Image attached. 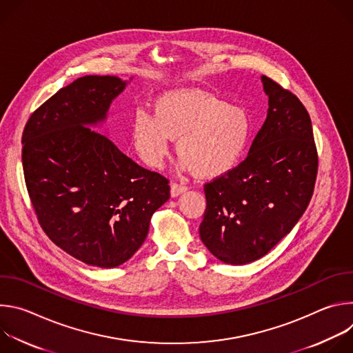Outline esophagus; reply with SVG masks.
I'll list each match as a JSON object with an SVG mask.
<instances>
[{"mask_svg":"<svg viewBox=\"0 0 353 353\" xmlns=\"http://www.w3.org/2000/svg\"><path fill=\"white\" fill-rule=\"evenodd\" d=\"M187 191V187L183 185V184H177V183H172L170 185V194L172 196H179L180 194L185 192Z\"/></svg>","mask_w":353,"mask_h":353,"instance_id":"1","label":"esophagus"}]
</instances>
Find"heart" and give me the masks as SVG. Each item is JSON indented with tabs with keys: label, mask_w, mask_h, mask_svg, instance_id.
<instances>
[{
	"label": "heart",
	"mask_w": 353,
	"mask_h": 353,
	"mask_svg": "<svg viewBox=\"0 0 353 353\" xmlns=\"http://www.w3.org/2000/svg\"><path fill=\"white\" fill-rule=\"evenodd\" d=\"M251 137V121L244 109L199 90H173L159 96L154 116L139 112L132 121V142L141 159L161 165L176 141L181 165L203 179L233 170L241 161Z\"/></svg>",
	"instance_id": "obj_1"
}]
</instances>
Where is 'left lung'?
<instances>
[{"label": "left lung", "instance_id": "left-lung-1", "mask_svg": "<svg viewBox=\"0 0 353 353\" xmlns=\"http://www.w3.org/2000/svg\"><path fill=\"white\" fill-rule=\"evenodd\" d=\"M261 81L268 113L247 158L204 185L201 240L232 265L264 257L290 233L310 203L319 168L306 108L271 78Z\"/></svg>", "mask_w": 353, "mask_h": 353}]
</instances>
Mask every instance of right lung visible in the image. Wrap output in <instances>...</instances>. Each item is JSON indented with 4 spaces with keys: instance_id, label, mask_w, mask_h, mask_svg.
I'll list each match as a JSON object with an SVG mask.
<instances>
[{
    "instance_id": "add662e5",
    "label": "right lung",
    "mask_w": 353,
    "mask_h": 353,
    "mask_svg": "<svg viewBox=\"0 0 353 353\" xmlns=\"http://www.w3.org/2000/svg\"><path fill=\"white\" fill-rule=\"evenodd\" d=\"M125 86L110 75L78 78L44 102L22 134L25 181L41 229L65 253L100 268L137 253L170 196L168 179L89 128L106 120Z\"/></svg>"
}]
</instances>
